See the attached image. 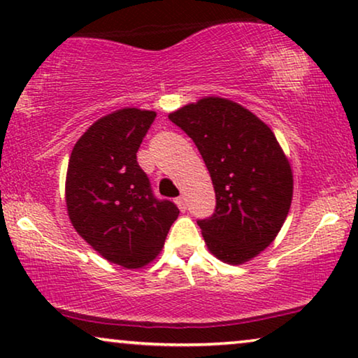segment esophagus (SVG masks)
I'll return each mask as SVG.
<instances>
[{
	"label": "esophagus",
	"instance_id": "34e87169",
	"mask_svg": "<svg viewBox=\"0 0 358 358\" xmlns=\"http://www.w3.org/2000/svg\"><path fill=\"white\" fill-rule=\"evenodd\" d=\"M176 203H178V207L180 208V212H185V210H187V203H185V199L184 197L176 199Z\"/></svg>",
	"mask_w": 358,
	"mask_h": 358
}]
</instances>
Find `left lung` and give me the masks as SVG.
<instances>
[{
    "instance_id": "obj_1",
    "label": "left lung",
    "mask_w": 358,
    "mask_h": 358,
    "mask_svg": "<svg viewBox=\"0 0 358 358\" xmlns=\"http://www.w3.org/2000/svg\"><path fill=\"white\" fill-rule=\"evenodd\" d=\"M197 146L215 189L213 213L197 220L212 254L243 264L280 231L292 203L293 176L272 130L252 112L205 97L169 114Z\"/></svg>"
}]
</instances>
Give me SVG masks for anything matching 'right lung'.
<instances>
[{"label":"right lung","instance_id":"right-lung-1","mask_svg":"<svg viewBox=\"0 0 358 358\" xmlns=\"http://www.w3.org/2000/svg\"><path fill=\"white\" fill-rule=\"evenodd\" d=\"M153 110L102 117L76 141L66 173L73 227L107 261L138 268L158 256L179 208L158 199L136 161Z\"/></svg>","mask_w":358,"mask_h":358}]
</instances>
